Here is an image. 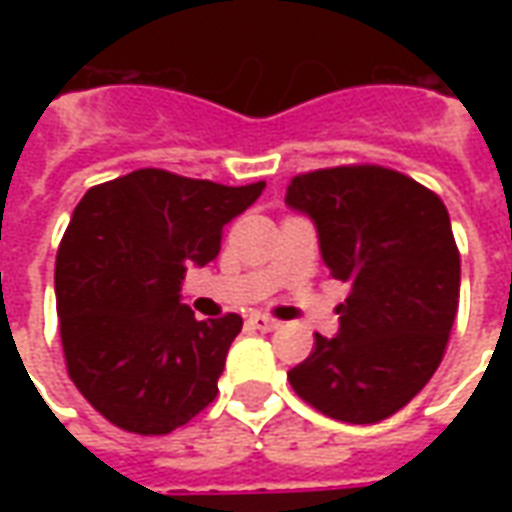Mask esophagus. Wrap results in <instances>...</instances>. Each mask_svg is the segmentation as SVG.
Here are the masks:
<instances>
[{
    "instance_id": "34e87169",
    "label": "esophagus",
    "mask_w": 512,
    "mask_h": 512,
    "mask_svg": "<svg viewBox=\"0 0 512 512\" xmlns=\"http://www.w3.org/2000/svg\"><path fill=\"white\" fill-rule=\"evenodd\" d=\"M249 323H252L255 329H260V332H274V329H277V321H271L266 315H252Z\"/></svg>"
}]
</instances>
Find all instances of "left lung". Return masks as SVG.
Listing matches in <instances>:
<instances>
[{
	"label": "left lung",
	"mask_w": 512,
	"mask_h": 512,
	"mask_svg": "<svg viewBox=\"0 0 512 512\" xmlns=\"http://www.w3.org/2000/svg\"><path fill=\"white\" fill-rule=\"evenodd\" d=\"M290 211L315 224L321 257L351 293L334 337L288 373L326 417H392L436 373L458 315L461 257L444 202L384 167H334L290 180Z\"/></svg>",
	"instance_id": "1"
}]
</instances>
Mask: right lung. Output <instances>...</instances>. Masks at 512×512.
Listing matches in <instances>:
<instances>
[{
  "instance_id": "right-lung-1",
  "label": "right lung",
  "mask_w": 512,
  "mask_h": 512,
  "mask_svg": "<svg viewBox=\"0 0 512 512\" xmlns=\"http://www.w3.org/2000/svg\"><path fill=\"white\" fill-rule=\"evenodd\" d=\"M263 189L136 169L76 205L54 268L62 351L76 389L112 425L164 436L216 397L244 321H197L180 285L186 268L219 255L224 224Z\"/></svg>"
}]
</instances>
